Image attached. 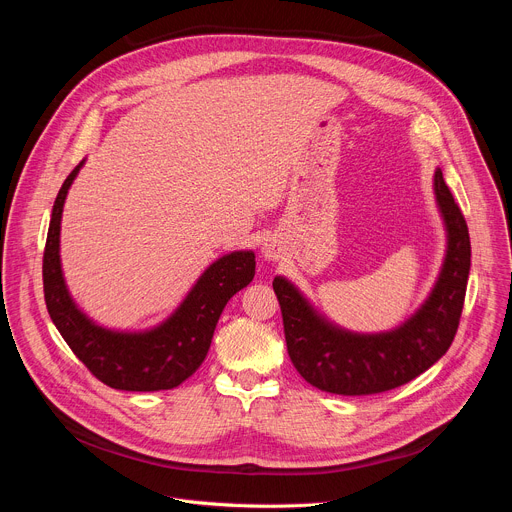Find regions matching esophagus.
<instances>
[{"instance_id":"34e87169","label":"esophagus","mask_w":512,"mask_h":512,"mask_svg":"<svg viewBox=\"0 0 512 512\" xmlns=\"http://www.w3.org/2000/svg\"><path fill=\"white\" fill-rule=\"evenodd\" d=\"M263 255H265L267 259H277V251H275V245H271V243H265V247H263Z\"/></svg>"}]
</instances>
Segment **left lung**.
Segmentation results:
<instances>
[{"mask_svg":"<svg viewBox=\"0 0 512 512\" xmlns=\"http://www.w3.org/2000/svg\"><path fill=\"white\" fill-rule=\"evenodd\" d=\"M433 190L448 231L446 261L431 296L403 326L383 334L346 332L318 316L287 279H273L289 358L312 387L352 397L385 393L448 352L464 308L472 251L466 218L442 170H435Z\"/></svg>","mask_w":512,"mask_h":512,"instance_id":"8db88e82","label":"left lung"}]
</instances>
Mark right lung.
Returning a JSON list of instances; mask_svg holds the SVG:
<instances>
[{
    "mask_svg": "<svg viewBox=\"0 0 512 512\" xmlns=\"http://www.w3.org/2000/svg\"><path fill=\"white\" fill-rule=\"evenodd\" d=\"M83 162L68 174L54 200L42 259L44 300L64 342L85 367L111 389L164 391L184 383L206 358L218 318L239 289L255 275L253 251L214 261L180 308L148 332H113L91 322L68 296L60 269V218L66 192Z\"/></svg>",
    "mask_w": 512,
    "mask_h": 512,
    "instance_id": "add662e5",
    "label": "right lung"
}]
</instances>
